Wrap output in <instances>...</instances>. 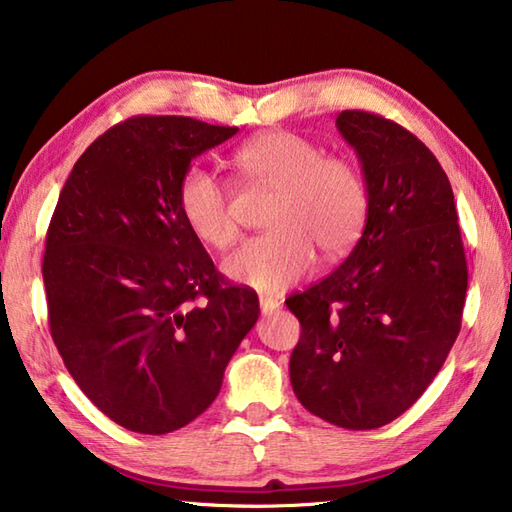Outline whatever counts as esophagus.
Instances as JSON below:
<instances>
[{"instance_id":"obj_1","label":"esophagus","mask_w":512,"mask_h":512,"mask_svg":"<svg viewBox=\"0 0 512 512\" xmlns=\"http://www.w3.org/2000/svg\"><path fill=\"white\" fill-rule=\"evenodd\" d=\"M259 307H262V314H264V316H271V314H275L277 309L282 307V302L275 300V298L262 296V298H259Z\"/></svg>"}]
</instances>
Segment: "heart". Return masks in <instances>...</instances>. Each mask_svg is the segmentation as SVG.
I'll return each mask as SVG.
<instances>
[{
	"instance_id": "obj_1",
	"label": "heart",
	"mask_w": 512,
	"mask_h": 512,
	"mask_svg": "<svg viewBox=\"0 0 512 512\" xmlns=\"http://www.w3.org/2000/svg\"><path fill=\"white\" fill-rule=\"evenodd\" d=\"M232 167L246 183L275 189L266 235L246 239L225 257L223 273L262 293H277L300 280L316 262L348 253L366 228L368 185L357 162L305 135H257L232 153ZM178 210L187 230L205 246L225 248L237 237L228 187L203 167H189L178 183Z\"/></svg>"
}]
</instances>
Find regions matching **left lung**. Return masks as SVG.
Listing matches in <instances>:
<instances>
[{
    "label": "left lung",
    "mask_w": 512,
    "mask_h": 512,
    "mask_svg": "<svg viewBox=\"0 0 512 512\" xmlns=\"http://www.w3.org/2000/svg\"><path fill=\"white\" fill-rule=\"evenodd\" d=\"M368 185L370 212L350 257L287 298L300 320L293 393L309 413L363 431L411 409L461 332L467 262L447 173L395 121L336 117Z\"/></svg>",
    "instance_id": "obj_1"
}]
</instances>
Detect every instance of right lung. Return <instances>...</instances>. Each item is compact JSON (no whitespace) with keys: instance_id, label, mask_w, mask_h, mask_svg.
Returning a JSON list of instances; mask_svg holds the SVG:
<instances>
[{"instance_id":"add662e5","label":"right lung","mask_w":512,"mask_h":512,"mask_svg":"<svg viewBox=\"0 0 512 512\" xmlns=\"http://www.w3.org/2000/svg\"><path fill=\"white\" fill-rule=\"evenodd\" d=\"M237 131L131 117L85 149L58 196L42 259L49 332L124 429L160 436L196 420L257 323V293L216 271L178 210L189 162Z\"/></svg>"}]
</instances>
